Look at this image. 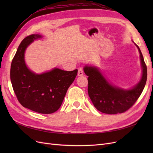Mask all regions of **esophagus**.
Wrapping results in <instances>:
<instances>
[{
  "label": "esophagus",
  "mask_w": 153,
  "mask_h": 153,
  "mask_svg": "<svg viewBox=\"0 0 153 153\" xmlns=\"http://www.w3.org/2000/svg\"><path fill=\"white\" fill-rule=\"evenodd\" d=\"M84 75V71H83V69L82 68H79L78 69V76H82Z\"/></svg>",
  "instance_id": "1"
}]
</instances>
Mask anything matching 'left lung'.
Segmentation results:
<instances>
[{
	"label": "left lung",
	"mask_w": 153,
	"mask_h": 153,
	"mask_svg": "<svg viewBox=\"0 0 153 153\" xmlns=\"http://www.w3.org/2000/svg\"><path fill=\"white\" fill-rule=\"evenodd\" d=\"M140 53L142 75L140 82L129 89H124L112 85L106 79L98 68L86 65L84 68L88 76V94L95 108L108 114H121L126 112L134 105L142 92L147 81V66L141 51Z\"/></svg>",
	"instance_id": "obj_1"
}]
</instances>
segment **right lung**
<instances>
[{
    "label": "right lung",
    "instance_id": "1",
    "mask_svg": "<svg viewBox=\"0 0 153 153\" xmlns=\"http://www.w3.org/2000/svg\"><path fill=\"white\" fill-rule=\"evenodd\" d=\"M39 34H32L23 39L11 62L10 78L14 92L25 108L40 114H52L60 108L69 87L77 75L78 70L67 71L59 68L36 74L25 62L26 48Z\"/></svg>",
    "mask_w": 153,
    "mask_h": 153
}]
</instances>
